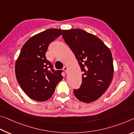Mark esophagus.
Segmentation results:
<instances>
[{
    "label": "esophagus",
    "mask_w": 134,
    "mask_h": 134,
    "mask_svg": "<svg viewBox=\"0 0 134 134\" xmlns=\"http://www.w3.org/2000/svg\"><path fill=\"white\" fill-rule=\"evenodd\" d=\"M63 70L64 71L65 73H67V71H68V69L67 67H63Z\"/></svg>",
    "instance_id": "obj_1"
}]
</instances>
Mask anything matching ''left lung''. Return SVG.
Listing matches in <instances>:
<instances>
[{
	"label": "left lung",
	"mask_w": 134,
	"mask_h": 134,
	"mask_svg": "<svg viewBox=\"0 0 134 134\" xmlns=\"http://www.w3.org/2000/svg\"><path fill=\"white\" fill-rule=\"evenodd\" d=\"M62 36L83 72L80 88L74 90V94L83 103L95 101L107 90L113 79L111 52L100 39L83 30H63Z\"/></svg>",
	"instance_id": "1"
}]
</instances>
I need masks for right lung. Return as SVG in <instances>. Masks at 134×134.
I'll list each match as a JSON object with an SVG mask.
<instances>
[{"label": "right lung", "mask_w": 134, "mask_h": 134, "mask_svg": "<svg viewBox=\"0 0 134 134\" xmlns=\"http://www.w3.org/2000/svg\"><path fill=\"white\" fill-rule=\"evenodd\" d=\"M61 33V30L51 29L34 35L23 45L16 59V79L25 94L33 100L47 101L63 79L62 71H55L45 56L49 44Z\"/></svg>", "instance_id": "obj_1"}]
</instances>
